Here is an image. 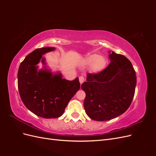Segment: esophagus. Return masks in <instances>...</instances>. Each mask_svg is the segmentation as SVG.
Listing matches in <instances>:
<instances>
[{
    "label": "esophagus",
    "instance_id": "obj_1",
    "mask_svg": "<svg viewBox=\"0 0 156 156\" xmlns=\"http://www.w3.org/2000/svg\"><path fill=\"white\" fill-rule=\"evenodd\" d=\"M84 81V77L83 76H80L79 77V82L81 84H82Z\"/></svg>",
    "mask_w": 156,
    "mask_h": 156
}]
</instances>
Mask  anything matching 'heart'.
Listing matches in <instances>:
<instances>
[{
    "label": "heart",
    "instance_id": "obj_1",
    "mask_svg": "<svg viewBox=\"0 0 156 156\" xmlns=\"http://www.w3.org/2000/svg\"><path fill=\"white\" fill-rule=\"evenodd\" d=\"M84 62L87 65H91V70L93 72H100L105 68L107 60L103 56L92 54L87 56Z\"/></svg>",
    "mask_w": 156,
    "mask_h": 156
}]
</instances>
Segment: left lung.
I'll use <instances>...</instances> for the list:
<instances>
[{
    "label": "left lung",
    "mask_w": 156,
    "mask_h": 156,
    "mask_svg": "<svg viewBox=\"0 0 156 156\" xmlns=\"http://www.w3.org/2000/svg\"><path fill=\"white\" fill-rule=\"evenodd\" d=\"M109 58L111 61L106 68L97 73H88L87 82L81 84L86 93L84 110L91 119L97 121L123 114L135 94L136 78L130 61L113 51Z\"/></svg>",
    "instance_id": "obj_1"
}]
</instances>
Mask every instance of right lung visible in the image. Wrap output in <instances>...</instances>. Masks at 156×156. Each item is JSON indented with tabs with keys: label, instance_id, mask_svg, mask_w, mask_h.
Wrapping results in <instances>:
<instances>
[{
	"label": "right lung",
	"instance_id": "1",
	"mask_svg": "<svg viewBox=\"0 0 156 156\" xmlns=\"http://www.w3.org/2000/svg\"><path fill=\"white\" fill-rule=\"evenodd\" d=\"M54 48L37 49L28 55L21 63L17 73L20 97L28 109L45 119L62 116L71 99L80 88L79 78L68 81L62 75H53L48 69L37 72L36 64H45L42 55Z\"/></svg>",
	"mask_w": 156,
	"mask_h": 156
}]
</instances>
